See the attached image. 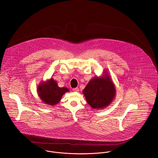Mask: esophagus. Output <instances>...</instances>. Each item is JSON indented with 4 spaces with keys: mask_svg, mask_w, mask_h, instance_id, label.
Returning a JSON list of instances; mask_svg holds the SVG:
<instances>
[{
    "mask_svg": "<svg viewBox=\"0 0 158 158\" xmlns=\"http://www.w3.org/2000/svg\"><path fill=\"white\" fill-rule=\"evenodd\" d=\"M73 91H75V92H78V91H79V88H73Z\"/></svg>",
    "mask_w": 158,
    "mask_h": 158,
    "instance_id": "obj_1",
    "label": "esophagus"
}]
</instances>
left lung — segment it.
<instances>
[{
    "instance_id": "1",
    "label": "left lung",
    "mask_w": 158,
    "mask_h": 158,
    "mask_svg": "<svg viewBox=\"0 0 158 158\" xmlns=\"http://www.w3.org/2000/svg\"><path fill=\"white\" fill-rule=\"evenodd\" d=\"M83 93L88 103L94 109L108 106L115 96V86L108 74L104 77H96L86 85Z\"/></svg>"
}]
</instances>
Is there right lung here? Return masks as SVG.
Here are the masks:
<instances>
[{
    "instance_id": "add662e5",
    "label": "right lung",
    "mask_w": 158,
    "mask_h": 158,
    "mask_svg": "<svg viewBox=\"0 0 158 158\" xmlns=\"http://www.w3.org/2000/svg\"><path fill=\"white\" fill-rule=\"evenodd\" d=\"M67 91H69V89L67 88H60L56 82L52 78L38 87L39 96L44 103L50 105L58 103L63 94Z\"/></svg>"
}]
</instances>
